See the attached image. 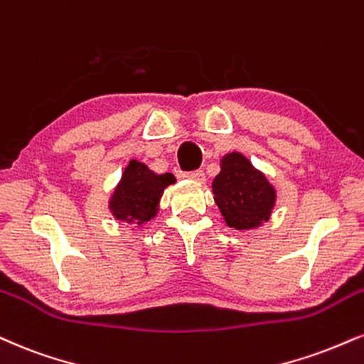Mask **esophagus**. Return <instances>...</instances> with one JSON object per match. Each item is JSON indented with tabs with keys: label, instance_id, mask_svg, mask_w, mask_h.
Here are the masks:
<instances>
[{
	"label": "esophagus",
	"instance_id": "obj_1",
	"mask_svg": "<svg viewBox=\"0 0 364 364\" xmlns=\"http://www.w3.org/2000/svg\"><path fill=\"white\" fill-rule=\"evenodd\" d=\"M186 178L191 179V181H195V183H205V173L201 169L186 173Z\"/></svg>",
	"mask_w": 364,
	"mask_h": 364
}]
</instances>
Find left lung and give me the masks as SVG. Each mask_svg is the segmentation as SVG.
Here are the masks:
<instances>
[{"mask_svg": "<svg viewBox=\"0 0 364 364\" xmlns=\"http://www.w3.org/2000/svg\"><path fill=\"white\" fill-rule=\"evenodd\" d=\"M213 200L225 224L235 230H251L269 220L277 205V190L240 152L220 159V173L212 183Z\"/></svg>", "mask_w": 364, "mask_h": 364, "instance_id": "left-lung-1", "label": "left lung"}]
</instances>
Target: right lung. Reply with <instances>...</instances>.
<instances>
[{"label": "right lung", "instance_id": "obj_1", "mask_svg": "<svg viewBox=\"0 0 364 364\" xmlns=\"http://www.w3.org/2000/svg\"><path fill=\"white\" fill-rule=\"evenodd\" d=\"M174 183L176 179L171 173L156 174L149 166L132 159L108 200L110 213L118 222L144 225L157 215L161 196L166 188Z\"/></svg>", "mask_w": 364, "mask_h": 364}]
</instances>
